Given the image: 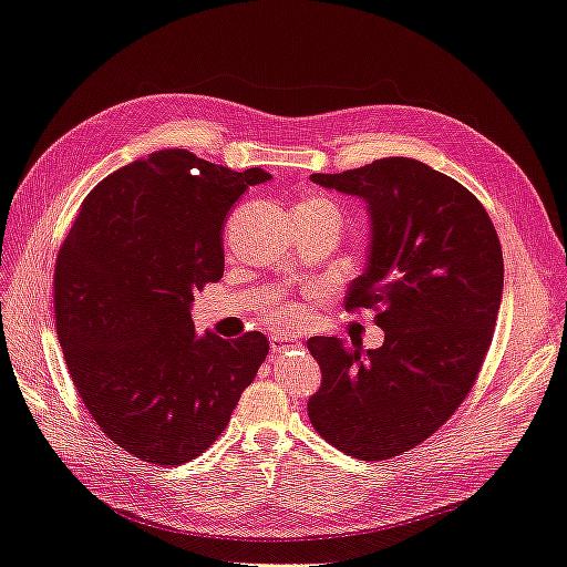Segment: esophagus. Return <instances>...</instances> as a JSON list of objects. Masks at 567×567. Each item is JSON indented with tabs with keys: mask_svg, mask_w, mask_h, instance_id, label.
I'll return each mask as SVG.
<instances>
[{
	"mask_svg": "<svg viewBox=\"0 0 567 567\" xmlns=\"http://www.w3.org/2000/svg\"><path fill=\"white\" fill-rule=\"evenodd\" d=\"M269 346H271L274 353H284V350H288V348H298L300 341L293 339V336H271Z\"/></svg>",
	"mask_w": 567,
	"mask_h": 567,
	"instance_id": "1",
	"label": "esophagus"
}]
</instances>
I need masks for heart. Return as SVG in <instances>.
<instances>
[{
	"instance_id": "b5f03b06",
	"label": "heart",
	"mask_w": 567,
	"mask_h": 567,
	"mask_svg": "<svg viewBox=\"0 0 567 567\" xmlns=\"http://www.w3.org/2000/svg\"><path fill=\"white\" fill-rule=\"evenodd\" d=\"M296 212H315V214H321V217H327L333 224L341 226L339 207H336L331 200H327V197H321V195L305 197L302 203L296 205ZM267 315H269L271 321H277V324H290V321H296L300 317V310L296 308V305H274V308H269Z\"/></svg>"
}]
</instances>
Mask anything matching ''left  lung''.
Here are the masks:
<instances>
[{"instance_id":"obj_1","label":"left lung","mask_w":567,"mask_h":567,"mask_svg":"<svg viewBox=\"0 0 567 567\" xmlns=\"http://www.w3.org/2000/svg\"><path fill=\"white\" fill-rule=\"evenodd\" d=\"M315 183L358 195L372 217L370 265L346 310L370 308L384 346L315 336L317 434L360 461H389L430 439L477 381L503 293V252L484 205L417 159L386 157Z\"/></svg>"}]
</instances>
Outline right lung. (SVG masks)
I'll list each match as a JSON object with an SVG mask.
<instances>
[{
  "label": "right lung",
  "mask_w": 567,
  "mask_h": 567,
  "mask_svg": "<svg viewBox=\"0 0 567 567\" xmlns=\"http://www.w3.org/2000/svg\"><path fill=\"white\" fill-rule=\"evenodd\" d=\"M271 176L159 150L90 190L56 255V336L100 430L152 465H183L226 430L269 353L265 333L195 336L197 290L224 277V221Z\"/></svg>",
  "instance_id": "add662e5"
}]
</instances>
